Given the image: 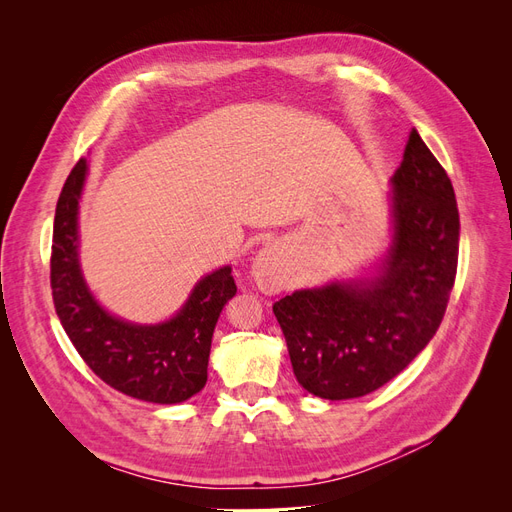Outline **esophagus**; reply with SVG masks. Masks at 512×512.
Returning <instances> with one entry per match:
<instances>
[{
    "label": "esophagus",
    "mask_w": 512,
    "mask_h": 512,
    "mask_svg": "<svg viewBox=\"0 0 512 512\" xmlns=\"http://www.w3.org/2000/svg\"><path fill=\"white\" fill-rule=\"evenodd\" d=\"M252 277L265 294H275L286 286V265L277 245H265L252 262Z\"/></svg>",
    "instance_id": "1"
}]
</instances>
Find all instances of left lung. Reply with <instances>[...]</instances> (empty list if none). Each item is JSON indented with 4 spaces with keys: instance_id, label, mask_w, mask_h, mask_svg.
Instances as JSON below:
<instances>
[{
    "instance_id": "1",
    "label": "left lung",
    "mask_w": 512,
    "mask_h": 512,
    "mask_svg": "<svg viewBox=\"0 0 512 512\" xmlns=\"http://www.w3.org/2000/svg\"><path fill=\"white\" fill-rule=\"evenodd\" d=\"M391 188L393 241L374 277L294 290L273 305L294 376L316 397L339 401L380 389L444 318L457 273L459 211L451 179L416 130Z\"/></svg>"
}]
</instances>
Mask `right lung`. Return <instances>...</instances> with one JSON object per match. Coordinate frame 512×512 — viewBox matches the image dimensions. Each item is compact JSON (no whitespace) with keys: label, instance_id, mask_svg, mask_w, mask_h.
<instances>
[{"label":"right lung","instance_id":"obj_1","mask_svg":"<svg viewBox=\"0 0 512 512\" xmlns=\"http://www.w3.org/2000/svg\"><path fill=\"white\" fill-rule=\"evenodd\" d=\"M87 179L81 158L59 194L53 226L51 288L55 312L76 352L119 393L151 404H181L207 382L213 329L237 294L232 269L205 275L179 312L158 324L121 320L96 301L79 262V200Z\"/></svg>","mask_w":512,"mask_h":512}]
</instances>
